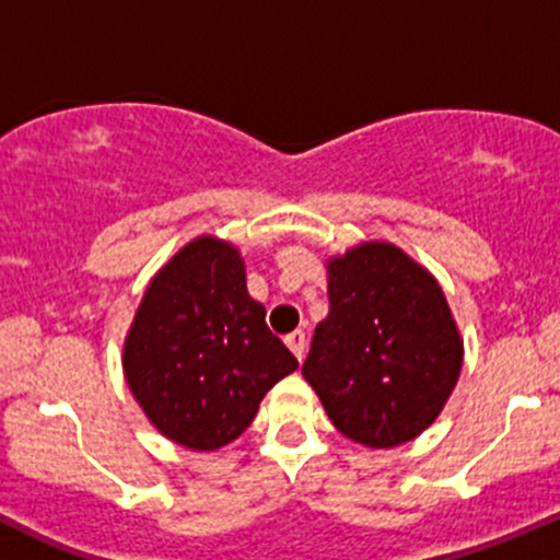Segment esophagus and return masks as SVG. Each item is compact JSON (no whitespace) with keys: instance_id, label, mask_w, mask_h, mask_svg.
<instances>
[{"instance_id":"esophagus-1","label":"esophagus","mask_w":560,"mask_h":560,"mask_svg":"<svg viewBox=\"0 0 560 560\" xmlns=\"http://www.w3.org/2000/svg\"><path fill=\"white\" fill-rule=\"evenodd\" d=\"M285 345H288V350H291V353L296 355L299 361L304 359V345H307V339H304V334H302V331L288 334V337H285Z\"/></svg>"}]
</instances>
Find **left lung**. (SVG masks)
<instances>
[{
	"mask_svg": "<svg viewBox=\"0 0 560 560\" xmlns=\"http://www.w3.org/2000/svg\"><path fill=\"white\" fill-rule=\"evenodd\" d=\"M328 315L302 374L331 423L366 447L429 429L451 399L464 339L429 269L390 242L328 258Z\"/></svg>",
	"mask_w": 560,
	"mask_h": 560,
	"instance_id": "obj_1",
	"label": "left lung"
}]
</instances>
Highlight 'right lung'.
Segmentation results:
<instances>
[{
  "label": "right lung",
  "mask_w": 560,
  "mask_h": 560,
  "mask_svg": "<svg viewBox=\"0 0 560 560\" xmlns=\"http://www.w3.org/2000/svg\"><path fill=\"white\" fill-rule=\"evenodd\" d=\"M299 366L250 299L232 242L196 237L155 272L124 342V374L148 420L188 451H218Z\"/></svg>",
  "instance_id": "1"
}]
</instances>
